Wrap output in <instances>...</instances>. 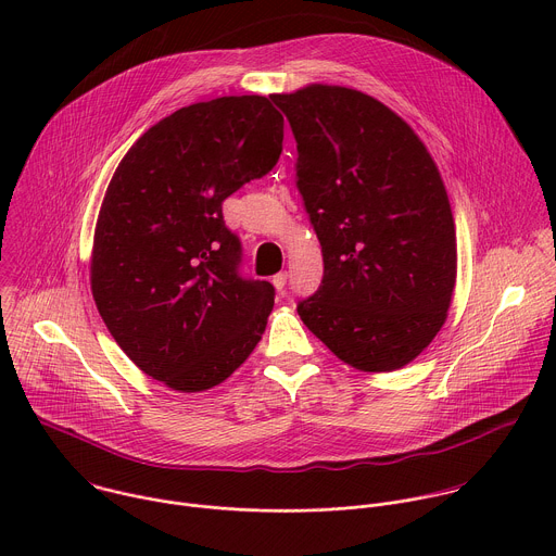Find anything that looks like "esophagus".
Wrapping results in <instances>:
<instances>
[{
	"mask_svg": "<svg viewBox=\"0 0 556 556\" xmlns=\"http://www.w3.org/2000/svg\"><path fill=\"white\" fill-rule=\"evenodd\" d=\"M286 281H288V273H286V270H281V273H277V275L273 277V286H275L277 290H283V288H286Z\"/></svg>",
	"mask_w": 556,
	"mask_h": 556,
	"instance_id": "34e87169",
	"label": "esophagus"
}]
</instances>
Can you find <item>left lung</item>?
Instances as JSON below:
<instances>
[{
    "label": "left lung",
    "instance_id": "left-lung-1",
    "mask_svg": "<svg viewBox=\"0 0 556 556\" xmlns=\"http://www.w3.org/2000/svg\"><path fill=\"white\" fill-rule=\"evenodd\" d=\"M296 140V189L324 253L319 290L296 303L343 363L391 371L440 332L455 286V224L414 129L350 88L273 94Z\"/></svg>",
    "mask_w": 556,
    "mask_h": 556
}]
</instances>
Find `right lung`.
Wrapping results in <instances>:
<instances>
[{"label":"right lung","mask_w":556,"mask_h":556,"mask_svg":"<svg viewBox=\"0 0 556 556\" xmlns=\"http://www.w3.org/2000/svg\"><path fill=\"white\" fill-rule=\"evenodd\" d=\"M283 116L266 97L174 112L125 153L92 251V294L121 350L176 391L226 380L260 343L275 288L242 275L222 202L279 161Z\"/></svg>","instance_id":"1"}]
</instances>
